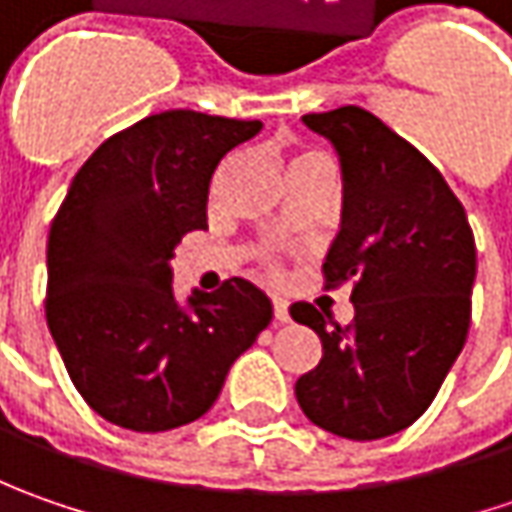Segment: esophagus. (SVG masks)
<instances>
[{
  "mask_svg": "<svg viewBox=\"0 0 512 512\" xmlns=\"http://www.w3.org/2000/svg\"><path fill=\"white\" fill-rule=\"evenodd\" d=\"M273 316L279 319V322H287L290 316H287V302L282 296H273Z\"/></svg>",
  "mask_w": 512,
  "mask_h": 512,
  "instance_id": "obj_1",
  "label": "esophagus"
}]
</instances>
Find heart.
Masks as SVG:
<instances>
[{"label":"heart","mask_w":512,"mask_h":512,"mask_svg":"<svg viewBox=\"0 0 512 512\" xmlns=\"http://www.w3.org/2000/svg\"><path fill=\"white\" fill-rule=\"evenodd\" d=\"M322 162H327V156L319 150H296L290 156V173L299 168H310V165H322Z\"/></svg>","instance_id":"heart-1"}]
</instances>
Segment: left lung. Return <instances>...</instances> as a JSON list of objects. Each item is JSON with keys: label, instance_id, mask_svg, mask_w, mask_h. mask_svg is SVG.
Wrapping results in <instances>:
<instances>
[{"label": "left lung", "instance_id": "8db88e82", "mask_svg": "<svg viewBox=\"0 0 512 512\" xmlns=\"http://www.w3.org/2000/svg\"><path fill=\"white\" fill-rule=\"evenodd\" d=\"M339 150L342 233L322 265L325 290L353 285V322L310 302L293 322L316 330L322 359L296 382L305 416L353 442L393 436L436 399L462 353L476 279V242L442 173L370 110L307 113Z\"/></svg>", "mask_w": 512, "mask_h": 512}]
</instances>
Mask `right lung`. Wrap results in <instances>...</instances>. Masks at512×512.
<instances>
[{"instance_id":"1","label":"right lung","mask_w":512,"mask_h":512,"mask_svg":"<svg viewBox=\"0 0 512 512\" xmlns=\"http://www.w3.org/2000/svg\"><path fill=\"white\" fill-rule=\"evenodd\" d=\"M259 119L165 110L113 133L70 182L48 236L45 319L79 396L108 422L162 433L196 422L230 364L270 325L259 287L230 276L173 299V247L207 230L210 179Z\"/></svg>"}]
</instances>
